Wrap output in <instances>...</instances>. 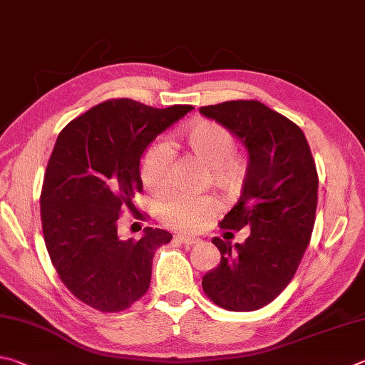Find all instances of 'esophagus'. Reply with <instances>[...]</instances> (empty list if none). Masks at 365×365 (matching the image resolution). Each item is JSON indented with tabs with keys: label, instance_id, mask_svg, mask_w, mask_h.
<instances>
[{
	"label": "esophagus",
	"instance_id": "esophagus-1",
	"mask_svg": "<svg viewBox=\"0 0 365 365\" xmlns=\"http://www.w3.org/2000/svg\"><path fill=\"white\" fill-rule=\"evenodd\" d=\"M175 240L176 242H181V244H184V245H195V244H199V239L186 237V235H176Z\"/></svg>",
	"mask_w": 365,
	"mask_h": 365
}]
</instances>
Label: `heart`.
<instances>
[{
	"instance_id": "b5f03b06",
	"label": "heart",
	"mask_w": 365,
	"mask_h": 365,
	"mask_svg": "<svg viewBox=\"0 0 365 365\" xmlns=\"http://www.w3.org/2000/svg\"><path fill=\"white\" fill-rule=\"evenodd\" d=\"M182 140L190 155L208 166V179L215 187L227 195L240 192L248 176V160L235 152L237 140L229 128L202 120L189 128ZM173 157V149L163 140H155L144 150L139 173L150 194L168 190ZM218 213L220 202L212 194H173L158 208V218L166 227L186 234L200 232Z\"/></svg>"
}]
</instances>
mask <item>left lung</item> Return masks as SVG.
Instances as JSON below:
<instances>
[{
	"instance_id": "left-lung-1",
	"label": "left lung",
	"mask_w": 365,
	"mask_h": 365,
	"mask_svg": "<svg viewBox=\"0 0 365 365\" xmlns=\"http://www.w3.org/2000/svg\"><path fill=\"white\" fill-rule=\"evenodd\" d=\"M200 113L229 128L248 150V176L221 229L250 235L244 244L215 237L221 263L202 280L215 304L257 311L274 302L295 276L314 227L317 170L297 123L259 101H227Z\"/></svg>"
}]
</instances>
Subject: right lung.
Returning a JSON list of instances; mask_svg holds the SVG:
<instances>
[{"label": "right lung", "instance_id": "add662e5", "mask_svg": "<svg viewBox=\"0 0 365 365\" xmlns=\"http://www.w3.org/2000/svg\"><path fill=\"white\" fill-rule=\"evenodd\" d=\"M192 106L153 108L110 99L70 121L57 136L40 195L43 237L62 284L81 303L120 312L150 285L152 259L171 242L163 229L121 240L118 220L143 192L139 160L160 133Z\"/></svg>", "mask_w": 365, "mask_h": 365}]
</instances>
